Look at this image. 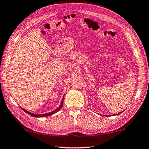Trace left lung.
I'll list each match as a JSON object with an SVG mask.
<instances>
[{"mask_svg": "<svg viewBox=\"0 0 149 149\" xmlns=\"http://www.w3.org/2000/svg\"><path fill=\"white\" fill-rule=\"evenodd\" d=\"M120 113H121V112H120V113H119V114H120Z\"/></svg>", "mask_w": 149, "mask_h": 149, "instance_id": "obj_1", "label": "left lung"}]
</instances>
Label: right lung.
<instances>
[{"label": "right lung", "instance_id": "add662e5", "mask_svg": "<svg viewBox=\"0 0 149 149\" xmlns=\"http://www.w3.org/2000/svg\"><path fill=\"white\" fill-rule=\"evenodd\" d=\"M63 99H62V100H61V104H60V106H59V107H58V108L56 109H55L54 111H52V112H50V113H46V114H43V115H38V114L32 113H30V112H29V111H26V109H23V108H21V109H22V110H23V111H24L25 112H26V113H27L28 114H29V115H30V116H33V117H47V116H51V115L54 114V113H56V112H57L58 111L60 110V109H61V108L63 107Z\"/></svg>", "mask_w": 149, "mask_h": 149}]
</instances>
